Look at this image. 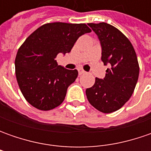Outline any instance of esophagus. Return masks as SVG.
Segmentation results:
<instances>
[{
  "mask_svg": "<svg viewBox=\"0 0 151 151\" xmlns=\"http://www.w3.org/2000/svg\"><path fill=\"white\" fill-rule=\"evenodd\" d=\"M78 71H79V75H82V74H85V73H86V71L83 70L82 69H80Z\"/></svg>",
  "mask_w": 151,
  "mask_h": 151,
  "instance_id": "1",
  "label": "esophagus"
}]
</instances>
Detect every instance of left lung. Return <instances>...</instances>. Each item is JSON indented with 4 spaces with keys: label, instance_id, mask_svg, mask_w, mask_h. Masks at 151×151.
<instances>
[{
    "label": "left lung",
    "instance_id": "8db88e82",
    "mask_svg": "<svg viewBox=\"0 0 151 151\" xmlns=\"http://www.w3.org/2000/svg\"><path fill=\"white\" fill-rule=\"evenodd\" d=\"M100 40L101 60L109 68L104 79L86 90L88 101L101 113L120 109L132 96L136 86L139 66L133 45L118 28L106 22L88 23Z\"/></svg>",
    "mask_w": 151,
    "mask_h": 151
}]
</instances>
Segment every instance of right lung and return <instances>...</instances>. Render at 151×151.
<instances>
[{
  "label": "right lung",
  "instance_id": "obj_1",
  "mask_svg": "<svg viewBox=\"0 0 151 151\" xmlns=\"http://www.w3.org/2000/svg\"><path fill=\"white\" fill-rule=\"evenodd\" d=\"M91 32L85 23H46L21 45L15 60L16 77L32 107L49 111L63 102L78 71L58 65L55 58L59 53H70L79 37Z\"/></svg>",
  "mask_w": 151,
  "mask_h": 151
}]
</instances>
